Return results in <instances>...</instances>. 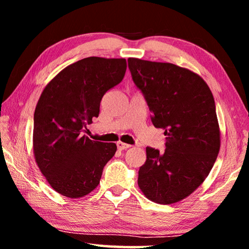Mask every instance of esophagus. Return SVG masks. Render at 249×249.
<instances>
[{"instance_id":"34e87169","label":"esophagus","mask_w":249,"mask_h":249,"mask_svg":"<svg viewBox=\"0 0 249 249\" xmlns=\"http://www.w3.org/2000/svg\"><path fill=\"white\" fill-rule=\"evenodd\" d=\"M129 147H130V145L125 144V142H117V148H119L120 150L127 149V148H129Z\"/></svg>"}]
</instances>
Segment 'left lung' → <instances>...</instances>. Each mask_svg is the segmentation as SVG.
Masks as SVG:
<instances>
[{
  "label": "left lung",
  "mask_w": 249,
  "mask_h": 249,
  "mask_svg": "<svg viewBox=\"0 0 249 249\" xmlns=\"http://www.w3.org/2000/svg\"><path fill=\"white\" fill-rule=\"evenodd\" d=\"M134 83L162 128L166 150L147 147L138 187L147 199L172 204L195 192L209 176L221 147L212 92L199 74L169 62L128 58Z\"/></svg>",
  "instance_id": "obj_1"
}]
</instances>
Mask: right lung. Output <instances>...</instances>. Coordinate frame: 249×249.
<instances>
[{"label":"right lung","instance_id":"add662e5","mask_svg":"<svg viewBox=\"0 0 249 249\" xmlns=\"http://www.w3.org/2000/svg\"><path fill=\"white\" fill-rule=\"evenodd\" d=\"M126 67L124 58H84L62 69L41 92L34 114V157L59 195L79 199L99 185L117 147L82 132L99 116L101 100L123 80Z\"/></svg>","mask_w":249,"mask_h":249}]
</instances>
